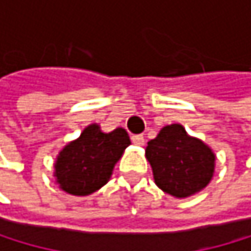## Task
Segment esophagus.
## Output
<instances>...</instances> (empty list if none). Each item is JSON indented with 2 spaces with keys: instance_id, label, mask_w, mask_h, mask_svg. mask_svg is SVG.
Segmentation results:
<instances>
[{
  "instance_id": "obj_1",
  "label": "esophagus",
  "mask_w": 251,
  "mask_h": 251,
  "mask_svg": "<svg viewBox=\"0 0 251 251\" xmlns=\"http://www.w3.org/2000/svg\"><path fill=\"white\" fill-rule=\"evenodd\" d=\"M132 142H133V144H136V146H142L146 142V139H144V136H142V135H133L132 136Z\"/></svg>"
}]
</instances>
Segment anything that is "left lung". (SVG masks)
Returning <instances> with one entry per match:
<instances>
[{
  "label": "left lung",
  "instance_id": "obj_1",
  "mask_svg": "<svg viewBox=\"0 0 251 251\" xmlns=\"http://www.w3.org/2000/svg\"><path fill=\"white\" fill-rule=\"evenodd\" d=\"M146 156L162 192L187 198L202 190L215 172V155L202 141L190 138L179 124L164 127L149 141Z\"/></svg>",
  "mask_w": 251,
  "mask_h": 251
}]
</instances>
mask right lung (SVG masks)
I'll return each mask as SVG.
<instances>
[{
    "mask_svg": "<svg viewBox=\"0 0 251 251\" xmlns=\"http://www.w3.org/2000/svg\"><path fill=\"white\" fill-rule=\"evenodd\" d=\"M130 146L124 128L102 133L100 126L84 128L81 136L61 150L55 162L56 182L64 192L85 196L96 192L109 181L115 164Z\"/></svg>",
    "mask_w": 251,
    "mask_h": 251,
    "instance_id": "obj_1",
    "label": "right lung"
}]
</instances>
